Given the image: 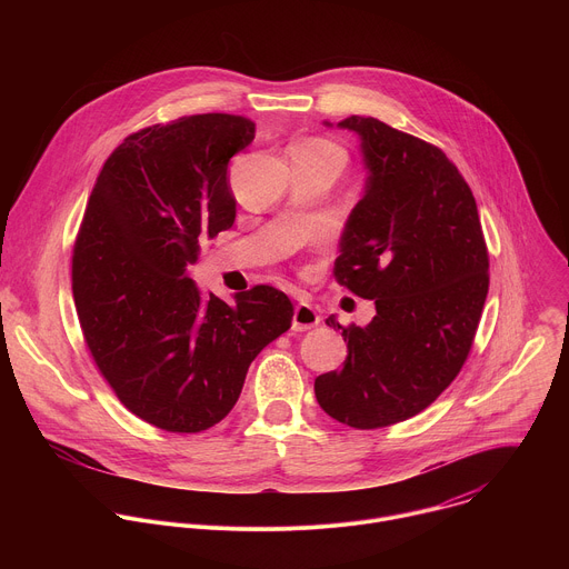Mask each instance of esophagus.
I'll use <instances>...</instances> for the list:
<instances>
[{
    "mask_svg": "<svg viewBox=\"0 0 569 569\" xmlns=\"http://www.w3.org/2000/svg\"><path fill=\"white\" fill-rule=\"evenodd\" d=\"M319 321H321V317H319V312H317L310 303L301 301V303L295 306L292 331H308V329H315Z\"/></svg>",
    "mask_w": 569,
    "mask_h": 569,
    "instance_id": "esophagus-1",
    "label": "esophagus"
}]
</instances>
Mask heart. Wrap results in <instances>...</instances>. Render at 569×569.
Here are the masks:
<instances>
[{
  "mask_svg": "<svg viewBox=\"0 0 569 569\" xmlns=\"http://www.w3.org/2000/svg\"><path fill=\"white\" fill-rule=\"evenodd\" d=\"M306 146H315V148H323V150H340V148H336L333 143H327V141H319V139L306 141ZM340 152H342V150H340Z\"/></svg>",
  "mask_w": 569,
  "mask_h": 569,
  "instance_id": "heart-1",
  "label": "heart"
}]
</instances>
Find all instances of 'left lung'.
<instances>
[{"label": "left lung", "mask_w": 569, "mask_h": 569, "mask_svg": "<svg viewBox=\"0 0 569 569\" xmlns=\"http://www.w3.org/2000/svg\"><path fill=\"white\" fill-rule=\"evenodd\" d=\"M338 128L360 137L367 182L333 272L376 315L347 329L327 319L349 356L315 378V396L336 421L373 430L423 412L461 371L489 295V252L472 191L441 148L373 117Z\"/></svg>", "instance_id": "1"}]
</instances>
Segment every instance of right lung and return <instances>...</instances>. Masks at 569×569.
Wrapping results in <instances>:
<instances>
[{
    "instance_id": "add662e5",
    "label": "right lung",
    "mask_w": 569,
    "mask_h": 569,
    "mask_svg": "<svg viewBox=\"0 0 569 569\" xmlns=\"http://www.w3.org/2000/svg\"><path fill=\"white\" fill-rule=\"evenodd\" d=\"M254 123L193 114L139 130L108 157L71 257L88 349L126 408L167 432H202L236 405L252 360L292 323L272 286L202 297L189 268L229 229V159Z\"/></svg>"
}]
</instances>
